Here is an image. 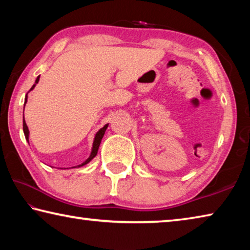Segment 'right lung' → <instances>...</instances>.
<instances>
[{
    "label": "right lung",
    "mask_w": 250,
    "mask_h": 250,
    "mask_svg": "<svg viewBox=\"0 0 250 250\" xmlns=\"http://www.w3.org/2000/svg\"><path fill=\"white\" fill-rule=\"evenodd\" d=\"M39 82H40V76L39 77L36 78V80H35V83L33 84L32 86V88L31 89H29V91L31 90H33L34 88H35V86L37 83H39ZM28 91V92H29ZM27 92V94H28ZM27 94H26V96H25V101H24V108H25V104H26V103H27ZM108 125H109V124H107V125H104L103 128L101 129H99V131L98 132L96 133V135H95V139H94V142H92V147H91V152H90V155L88 156V159L84 161V162H83L82 164H79V166H77L78 167H83V166H86V164H88L90 162V161L95 158V156L97 155V152H98V149H99V146H100V143H101V139L104 138V132H105V130H107V128H108ZM23 131H24V135H25V139H26V141L29 143V141H28V139H29V130H28V126H27V125H26V122H25V119H24V117H23Z\"/></svg>",
    "instance_id": "obj_1"
}]
</instances>
